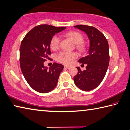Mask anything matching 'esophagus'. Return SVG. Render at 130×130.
I'll use <instances>...</instances> for the list:
<instances>
[{"instance_id":"1","label":"esophagus","mask_w":130,"mask_h":130,"mask_svg":"<svg viewBox=\"0 0 130 130\" xmlns=\"http://www.w3.org/2000/svg\"><path fill=\"white\" fill-rule=\"evenodd\" d=\"M64 68H67V69H69V68H70V66H64Z\"/></svg>"}]
</instances>
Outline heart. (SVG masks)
Returning <instances> with one entry per match:
<instances>
[{"instance_id":"obj_1","label":"heart","mask_w":130,"mask_h":130,"mask_svg":"<svg viewBox=\"0 0 130 130\" xmlns=\"http://www.w3.org/2000/svg\"><path fill=\"white\" fill-rule=\"evenodd\" d=\"M64 36L70 38L72 42L75 44V48L79 51H83L85 49V45L82 41L83 40V35L77 31H70L66 33ZM60 43V38L57 35L53 36L50 41V47L51 50H55L58 48ZM77 57L74 53H68L62 51L56 56V60L58 62L64 64L69 65L72 62V60Z\"/></svg>"}]
</instances>
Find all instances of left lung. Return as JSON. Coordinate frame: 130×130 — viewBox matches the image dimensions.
Instances as JSON below:
<instances>
[{
  "label": "left lung",
  "mask_w": 130,
  "mask_h": 130,
  "mask_svg": "<svg viewBox=\"0 0 130 130\" xmlns=\"http://www.w3.org/2000/svg\"><path fill=\"white\" fill-rule=\"evenodd\" d=\"M74 27L87 34L90 45L88 55L78 60L87 64L86 70L82 71L77 67L78 73L73 81L79 89L89 91L99 86L106 75L110 59L109 44L103 34L93 26L78 25Z\"/></svg>",
  "instance_id": "1"
}]
</instances>
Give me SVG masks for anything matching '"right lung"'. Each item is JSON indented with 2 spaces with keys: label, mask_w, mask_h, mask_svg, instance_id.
Listing matches in <instances>:
<instances>
[{
  "label": "right lung",
  "mask_w": 130,
  "mask_h": 130,
  "mask_svg": "<svg viewBox=\"0 0 130 130\" xmlns=\"http://www.w3.org/2000/svg\"><path fill=\"white\" fill-rule=\"evenodd\" d=\"M65 29V27L40 25L29 31L22 41L20 48L21 71L30 87L39 93H48L57 86L64 66L54 63L48 68L43 63L50 59L51 37Z\"/></svg>",
  "instance_id": "right-lung-1"
}]
</instances>
